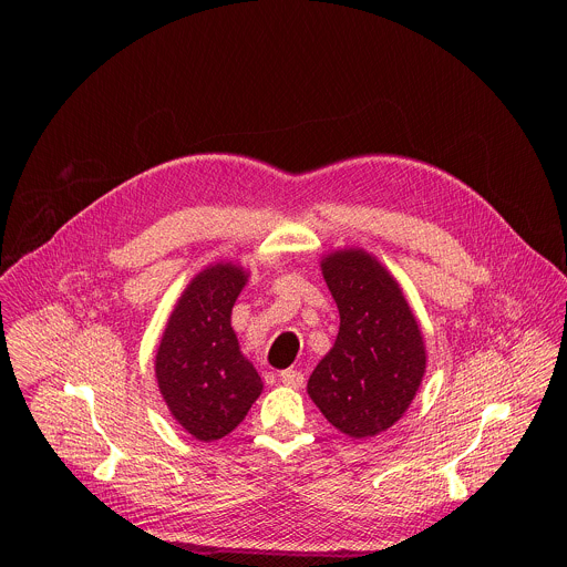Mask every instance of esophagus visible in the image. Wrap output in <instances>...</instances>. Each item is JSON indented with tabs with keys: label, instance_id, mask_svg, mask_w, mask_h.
Returning a JSON list of instances; mask_svg holds the SVG:
<instances>
[{
	"label": "esophagus",
	"instance_id": "obj_1",
	"mask_svg": "<svg viewBox=\"0 0 567 567\" xmlns=\"http://www.w3.org/2000/svg\"><path fill=\"white\" fill-rule=\"evenodd\" d=\"M280 381H282L285 385H289V388H302L305 374L298 372V370H282V372H280Z\"/></svg>",
	"mask_w": 567,
	"mask_h": 567
}]
</instances>
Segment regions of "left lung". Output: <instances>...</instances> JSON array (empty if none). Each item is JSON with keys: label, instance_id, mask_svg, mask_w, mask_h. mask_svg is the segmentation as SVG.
<instances>
[{"label": "left lung", "instance_id": "left-lung-1", "mask_svg": "<svg viewBox=\"0 0 567 567\" xmlns=\"http://www.w3.org/2000/svg\"><path fill=\"white\" fill-rule=\"evenodd\" d=\"M320 269L341 328L307 392L334 429L354 440L374 437L403 417L420 390L424 337L399 282L368 251H334Z\"/></svg>", "mask_w": 567, "mask_h": 567}]
</instances>
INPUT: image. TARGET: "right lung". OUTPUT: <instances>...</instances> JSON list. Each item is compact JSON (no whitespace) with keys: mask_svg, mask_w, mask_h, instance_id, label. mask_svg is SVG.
<instances>
[{"mask_svg":"<svg viewBox=\"0 0 567 567\" xmlns=\"http://www.w3.org/2000/svg\"><path fill=\"white\" fill-rule=\"evenodd\" d=\"M247 278L233 262L199 271L177 300L156 350L161 396L199 442L228 435L262 392V379L239 352L230 328V311Z\"/></svg>","mask_w":567,"mask_h":567,"instance_id":"right-lung-1","label":"right lung"}]
</instances>
